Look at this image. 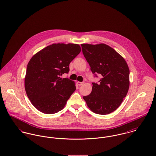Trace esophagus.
Listing matches in <instances>:
<instances>
[{"instance_id":"1","label":"esophagus","mask_w":156,"mask_h":156,"mask_svg":"<svg viewBox=\"0 0 156 156\" xmlns=\"http://www.w3.org/2000/svg\"><path fill=\"white\" fill-rule=\"evenodd\" d=\"M77 85L79 86H82V85H83L85 83L84 82H77Z\"/></svg>"}]
</instances>
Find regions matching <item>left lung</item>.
Listing matches in <instances>:
<instances>
[{"label": "left lung", "mask_w": 156, "mask_h": 156, "mask_svg": "<svg viewBox=\"0 0 156 156\" xmlns=\"http://www.w3.org/2000/svg\"><path fill=\"white\" fill-rule=\"evenodd\" d=\"M83 54L98 83H92L91 93L83 98L92 112L105 115L115 111L129 87V69L125 59L104 43L82 44Z\"/></svg>", "instance_id": "1"}]
</instances>
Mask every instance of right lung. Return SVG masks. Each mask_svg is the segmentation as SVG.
<instances>
[{"instance_id": "right-lung-1", "label": "right lung", "mask_w": 156, "mask_h": 156, "mask_svg": "<svg viewBox=\"0 0 156 156\" xmlns=\"http://www.w3.org/2000/svg\"><path fill=\"white\" fill-rule=\"evenodd\" d=\"M80 51L77 44L54 43L30 59L25 89L31 104L39 111L54 114L64 107L76 86L73 81L61 76L69 72L70 63Z\"/></svg>"}]
</instances>
